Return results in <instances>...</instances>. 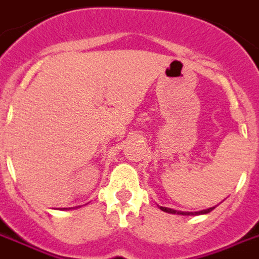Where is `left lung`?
Returning <instances> with one entry per match:
<instances>
[{"instance_id": "1", "label": "left lung", "mask_w": 259, "mask_h": 259, "mask_svg": "<svg viewBox=\"0 0 259 259\" xmlns=\"http://www.w3.org/2000/svg\"><path fill=\"white\" fill-rule=\"evenodd\" d=\"M159 206V205H157ZM159 208L163 210V212H167V213H172V214H183V216H198V214H206V213L212 212L213 208H209V209H204V210H200V212H181V210H175V209H171V208H164V206H159Z\"/></svg>"}]
</instances>
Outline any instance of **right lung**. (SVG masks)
I'll return each mask as SVG.
<instances>
[{"instance_id": "right-lung-1", "label": "right lung", "mask_w": 259, "mask_h": 259, "mask_svg": "<svg viewBox=\"0 0 259 259\" xmlns=\"http://www.w3.org/2000/svg\"><path fill=\"white\" fill-rule=\"evenodd\" d=\"M64 209H68V208H64ZM69 209H70V208H69Z\"/></svg>"}]
</instances>
